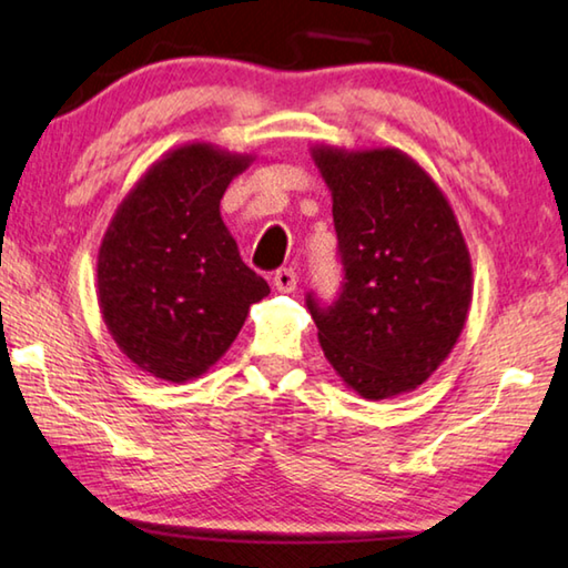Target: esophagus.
<instances>
[{
    "instance_id": "1",
    "label": "esophagus",
    "mask_w": 568,
    "mask_h": 568,
    "mask_svg": "<svg viewBox=\"0 0 568 568\" xmlns=\"http://www.w3.org/2000/svg\"><path fill=\"white\" fill-rule=\"evenodd\" d=\"M296 284H300V274H296L294 268H278V272L274 274V286L278 292L290 294L296 290Z\"/></svg>"
}]
</instances>
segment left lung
<instances>
[{
	"mask_svg": "<svg viewBox=\"0 0 568 568\" xmlns=\"http://www.w3.org/2000/svg\"><path fill=\"white\" fill-rule=\"evenodd\" d=\"M332 191L342 290L306 294L320 345L345 385L385 399L423 385L468 317L473 272L448 199L397 148L312 151Z\"/></svg>",
	"mask_w": 568,
	"mask_h": 568,
	"instance_id": "1",
	"label": "left lung"
}]
</instances>
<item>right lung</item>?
<instances>
[{
  "instance_id": "add662e5",
  "label": "right lung",
  "mask_w": 568,
  "mask_h": 568,
  "mask_svg": "<svg viewBox=\"0 0 568 568\" xmlns=\"http://www.w3.org/2000/svg\"><path fill=\"white\" fill-rule=\"evenodd\" d=\"M251 155L175 148L120 203L98 254V302L123 355L185 383L231 347L268 284L239 256L221 199Z\"/></svg>"
}]
</instances>
